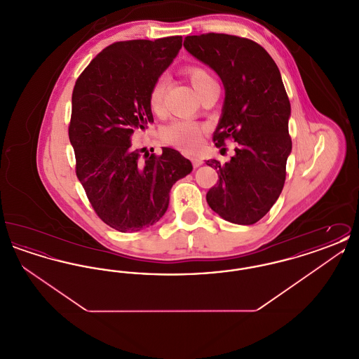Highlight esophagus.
Wrapping results in <instances>:
<instances>
[{
	"label": "esophagus",
	"instance_id": "obj_1",
	"mask_svg": "<svg viewBox=\"0 0 359 359\" xmlns=\"http://www.w3.org/2000/svg\"><path fill=\"white\" fill-rule=\"evenodd\" d=\"M191 161H192L194 168H199V167L203 164V160H202V158H199V157H192V158H191Z\"/></svg>",
	"mask_w": 359,
	"mask_h": 359
}]
</instances>
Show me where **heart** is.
<instances>
[{
    "instance_id": "obj_1",
    "label": "heart",
    "mask_w": 359,
    "mask_h": 359,
    "mask_svg": "<svg viewBox=\"0 0 359 359\" xmlns=\"http://www.w3.org/2000/svg\"><path fill=\"white\" fill-rule=\"evenodd\" d=\"M187 76L195 91L201 95L205 87L215 83L214 78L208 71L202 67H188ZM165 82L163 78L154 82L149 94H148V104L154 113H158L163 109V97H164ZM203 128L191 121L177 120L171 122L168 126L163 129L164 140L173 147H177L184 151H194L201 145Z\"/></svg>"
}]
</instances>
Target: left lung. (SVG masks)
I'll return each instance as SVG.
<instances>
[{
	"label": "left lung",
	"instance_id": "8db88e82",
	"mask_svg": "<svg viewBox=\"0 0 359 359\" xmlns=\"http://www.w3.org/2000/svg\"><path fill=\"white\" fill-rule=\"evenodd\" d=\"M184 48L214 69L224 87L215 145L227 138L237 142L230 161H205L219 176L207 203L224 221L253 224L278 199L292 152L290 103L280 69L259 44L238 36H187Z\"/></svg>",
	"mask_w": 359,
	"mask_h": 359
}]
</instances>
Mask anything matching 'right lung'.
<instances>
[{
    "label": "right lung",
    "mask_w": 359,
    "mask_h": 359,
    "mask_svg": "<svg viewBox=\"0 0 359 359\" xmlns=\"http://www.w3.org/2000/svg\"><path fill=\"white\" fill-rule=\"evenodd\" d=\"M182 36L118 41L100 52L72 91L69 142L76 176L103 222L121 233L147 229L165 214L172 186L192 171L172 148L141 156L133 133L154 122L148 94L182 48Z\"/></svg>",
    "instance_id": "1"
}]
</instances>
